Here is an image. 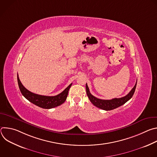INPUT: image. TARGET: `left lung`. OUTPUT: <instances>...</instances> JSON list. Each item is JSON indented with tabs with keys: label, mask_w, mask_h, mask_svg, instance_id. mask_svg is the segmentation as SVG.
Here are the masks:
<instances>
[{
	"label": "left lung",
	"mask_w": 157,
	"mask_h": 157,
	"mask_svg": "<svg viewBox=\"0 0 157 157\" xmlns=\"http://www.w3.org/2000/svg\"><path fill=\"white\" fill-rule=\"evenodd\" d=\"M136 86H137V82L135 86H134V87L132 89V90L130 91V93L125 96L121 98H114L110 100H103V99H98L94 97V96H93L91 94L90 91H89V89L87 83L86 84V89L87 95L89 100H90V101L91 102V103H93L94 105L105 110H110L121 106L122 105L127 102L129 99H130L133 96L134 93H135Z\"/></svg>",
	"instance_id": "left-lung-1"
}]
</instances>
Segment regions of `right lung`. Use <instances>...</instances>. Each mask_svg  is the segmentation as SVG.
Instances as JSON below:
<instances>
[{"instance_id": "1", "label": "right lung", "mask_w": 157, "mask_h": 157, "mask_svg": "<svg viewBox=\"0 0 157 157\" xmlns=\"http://www.w3.org/2000/svg\"><path fill=\"white\" fill-rule=\"evenodd\" d=\"M17 81L19 89L21 93L27 100L35 105L43 108V109H52L59 106L66 101L68 94V91L72 84H70L60 94L55 96H42L33 93L27 89L20 81L18 75H17Z\"/></svg>"}]
</instances>
